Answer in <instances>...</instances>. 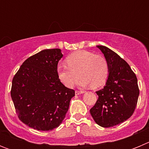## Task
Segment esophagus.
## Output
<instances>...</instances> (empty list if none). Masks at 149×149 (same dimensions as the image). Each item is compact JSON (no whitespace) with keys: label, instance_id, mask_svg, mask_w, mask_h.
<instances>
[{"label":"esophagus","instance_id":"obj_1","mask_svg":"<svg viewBox=\"0 0 149 149\" xmlns=\"http://www.w3.org/2000/svg\"><path fill=\"white\" fill-rule=\"evenodd\" d=\"M83 93H84V91H78V90L75 91V95H80V94H83Z\"/></svg>","mask_w":149,"mask_h":149}]
</instances>
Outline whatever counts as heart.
<instances>
[{
	"label": "heart",
	"mask_w": 149,
	"mask_h": 149,
	"mask_svg": "<svg viewBox=\"0 0 149 149\" xmlns=\"http://www.w3.org/2000/svg\"><path fill=\"white\" fill-rule=\"evenodd\" d=\"M66 64H58L56 74L67 88L73 87L79 76L81 77L79 84L84 87L91 85L93 88L101 87L108 78V62L102 55L85 50L77 51L67 57Z\"/></svg>",
	"instance_id": "heart-1"
}]
</instances>
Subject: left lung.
I'll use <instances>...</instances> for the list:
<instances>
[{
	"label": "left lung",
	"instance_id": "1",
	"mask_svg": "<svg viewBox=\"0 0 149 149\" xmlns=\"http://www.w3.org/2000/svg\"><path fill=\"white\" fill-rule=\"evenodd\" d=\"M97 47L108 62L109 76L104 89L96 92L98 98L90 113L98 125L113 127L134 113L139 94L137 78L120 56L105 46Z\"/></svg>",
	"mask_w": 149,
	"mask_h": 149
}]
</instances>
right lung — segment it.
<instances>
[{
  "instance_id": "obj_1",
  "label": "right lung",
  "mask_w": 149,
  "mask_h": 149,
  "mask_svg": "<svg viewBox=\"0 0 149 149\" xmlns=\"http://www.w3.org/2000/svg\"><path fill=\"white\" fill-rule=\"evenodd\" d=\"M59 48L30 56L13 77L11 97L18 119L38 131H52L65 116L74 90L65 87L56 74L63 57Z\"/></svg>"
}]
</instances>
